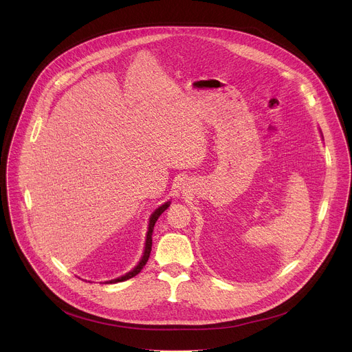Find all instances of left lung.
Segmentation results:
<instances>
[{
  "mask_svg": "<svg viewBox=\"0 0 352 352\" xmlns=\"http://www.w3.org/2000/svg\"><path fill=\"white\" fill-rule=\"evenodd\" d=\"M320 133H322V131H320ZM322 138H323V135H322Z\"/></svg>",
  "mask_w": 352,
  "mask_h": 352,
  "instance_id": "left-lung-1",
  "label": "left lung"
}]
</instances>
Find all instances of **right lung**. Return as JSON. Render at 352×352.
Masks as SVG:
<instances>
[{
    "label": "right lung",
    "mask_w": 352,
    "mask_h": 352,
    "mask_svg": "<svg viewBox=\"0 0 352 352\" xmlns=\"http://www.w3.org/2000/svg\"><path fill=\"white\" fill-rule=\"evenodd\" d=\"M171 205V200H167V202H164L162 206H159L153 213L152 216L148 217V227H147V232H146V241H144V250H143V256L142 259L139 261V263L131 270L128 272L126 274L121 276V277H117V278H113V280H109L106 281V284H114V283H121V281H125V280H129L132 277H135L138 273H140V270L144 267L146 262L148 261V256H150V252H152V235H153V230H155V224L157 221V219L162 216V213Z\"/></svg>",
    "instance_id": "1"
}]
</instances>
